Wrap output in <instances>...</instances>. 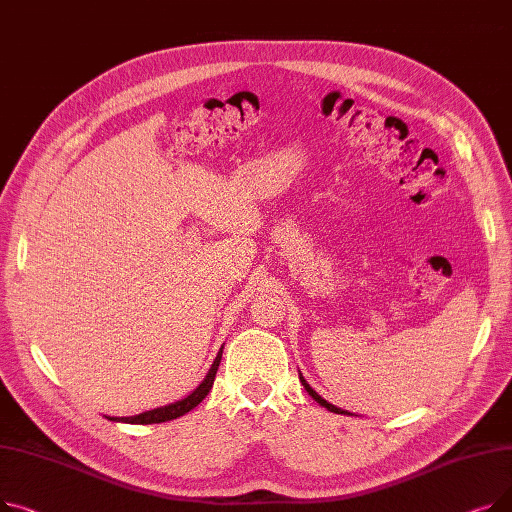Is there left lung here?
Wrapping results in <instances>:
<instances>
[{"instance_id":"left-lung-1","label":"left lung","mask_w":512,"mask_h":512,"mask_svg":"<svg viewBox=\"0 0 512 512\" xmlns=\"http://www.w3.org/2000/svg\"><path fill=\"white\" fill-rule=\"evenodd\" d=\"M299 378H301V384L305 386V390L309 392V396L313 398V400H317L319 402V405L321 407H324V409H328V411H332V413H338V415H351V413H348V411H342V409H338V407H334V405H330V402L328 400H324V398H321L309 384H307V380L303 378V375H299Z\"/></svg>"}]
</instances>
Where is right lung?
I'll return each instance as SVG.
<instances>
[{
    "label": "right lung",
    "mask_w": 512,
    "mask_h": 512,
    "mask_svg": "<svg viewBox=\"0 0 512 512\" xmlns=\"http://www.w3.org/2000/svg\"><path fill=\"white\" fill-rule=\"evenodd\" d=\"M224 348V346H222ZM222 348L218 357L213 359V365L209 367L205 380L188 394L186 398L182 400H176L172 402V405H166V407H159V409H153V411H145L141 415H134V417H107L110 421H122V423H137V425H147V423H164V421H172V419H178L182 417L184 413L193 411L199 402L209 394L211 386H213V380H215V373H218V367H220V361H222Z\"/></svg>",
    "instance_id": "add662e5"
}]
</instances>
